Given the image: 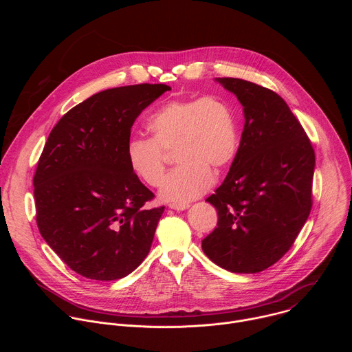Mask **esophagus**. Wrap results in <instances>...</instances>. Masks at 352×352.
Returning <instances> with one entry per match:
<instances>
[{"label":"esophagus","mask_w":352,"mask_h":352,"mask_svg":"<svg viewBox=\"0 0 352 352\" xmlns=\"http://www.w3.org/2000/svg\"><path fill=\"white\" fill-rule=\"evenodd\" d=\"M170 208L174 210H185L189 208V204H170Z\"/></svg>","instance_id":"obj_1"}]
</instances>
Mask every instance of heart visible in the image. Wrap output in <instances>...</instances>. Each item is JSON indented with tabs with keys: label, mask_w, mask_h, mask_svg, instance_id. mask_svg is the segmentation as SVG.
<instances>
[{
	"label": "heart",
	"mask_w": 352,
	"mask_h": 352,
	"mask_svg": "<svg viewBox=\"0 0 352 352\" xmlns=\"http://www.w3.org/2000/svg\"><path fill=\"white\" fill-rule=\"evenodd\" d=\"M150 139L133 138L126 146L132 173L144 184L159 186L164 178L167 153L175 148L181 163L166 178L160 196L166 202L186 204L205 193L238 150L234 110L217 94L173 98L147 120Z\"/></svg>",
	"instance_id": "obj_1"
}]
</instances>
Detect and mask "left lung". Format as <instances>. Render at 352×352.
<instances>
[{"instance_id": "8db88e82", "label": "left lung", "mask_w": 352, "mask_h": 352, "mask_svg": "<svg viewBox=\"0 0 352 352\" xmlns=\"http://www.w3.org/2000/svg\"><path fill=\"white\" fill-rule=\"evenodd\" d=\"M243 106L241 142L224 182L206 200L219 214L202 241L206 256L232 273H259L294 245L312 209L315 150L273 90L217 79Z\"/></svg>"}]
</instances>
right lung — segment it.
Instances as JSON below:
<instances>
[{"instance_id": "right-lung-1", "label": "right lung", "mask_w": 352, "mask_h": 352, "mask_svg": "<svg viewBox=\"0 0 352 352\" xmlns=\"http://www.w3.org/2000/svg\"><path fill=\"white\" fill-rule=\"evenodd\" d=\"M171 87L107 89L71 109L50 132L33 177L44 241L78 274L98 281L132 273L147 256L164 206L132 173L126 146L136 117Z\"/></svg>"}]
</instances>
